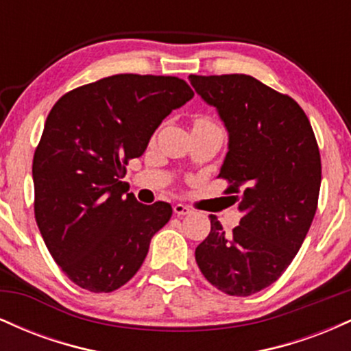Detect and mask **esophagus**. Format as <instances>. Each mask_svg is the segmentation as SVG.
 I'll return each mask as SVG.
<instances>
[{
	"mask_svg": "<svg viewBox=\"0 0 351 351\" xmlns=\"http://www.w3.org/2000/svg\"><path fill=\"white\" fill-rule=\"evenodd\" d=\"M173 211H175L176 216H186V215H191V213H193L191 208L186 206V204H181V203L175 204V206H173Z\"/></svg>",
	"mask_w": 351,
	"mask_h": 351,
	"instance_id": "obj_1",
	"label": "esophagus"
}]
</instances>
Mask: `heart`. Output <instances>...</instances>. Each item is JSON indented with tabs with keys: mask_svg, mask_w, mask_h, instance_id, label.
Here are the masks:
<instances>
[{
	"mask_svg": "<svg viewBox=\"0 0 351 351\" xmlns=\"http://www.w3.org/2000/svg\"><path fill=\"white\" fill-rule=\"evenodd\" d=\"M211 128H219L206 115H198L193 120V130H211Z\"/></svg>",
	"mask_w": 351,
	"mask_h": 351,
	"instance_id": "obj_1",
	"label": "heart"
}]
</instances>
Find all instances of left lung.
I'll return each instance as SVG.
<instances>
[{"label": "left lung", "instance_id": "1", "mask_svg": "<svg viewBox=\"0 0 351 351\" xmlns=\"http://www.w3.org/2000/svg\"><path fill=\"white\" fill-rule=\"evenodd\" d=\"M189 82L226 127L219 176L243 213L229 234L209 216L196 263L221 292L247 297L274 284L299 252L317 211L320 152L307 115L289 95L245 74L189 75Z\"/></svg>", "mask_w": 351, "mask_h": 351}]
</instances>
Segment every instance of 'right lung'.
I'll list each match as a JSON object with an SVG mask.
<instances>
[{"label":"right lung","mask_w":351,"mask_h":351,"mask_svg":"<svg viewBox=\"0 0 351 351\" xmlns=\"http://www.w3.org/2000/svg\"><path fill=\"white\" fill-rule=\"evenodd\" d=\"M193 95L171 75L117 74L51 108L33 160L34 216L52 259L79 287L99 293L127 284L170 221V204L138 203L120 180Z\"/></svg>","instance_id":"right-lung-1"}]
</instances>
